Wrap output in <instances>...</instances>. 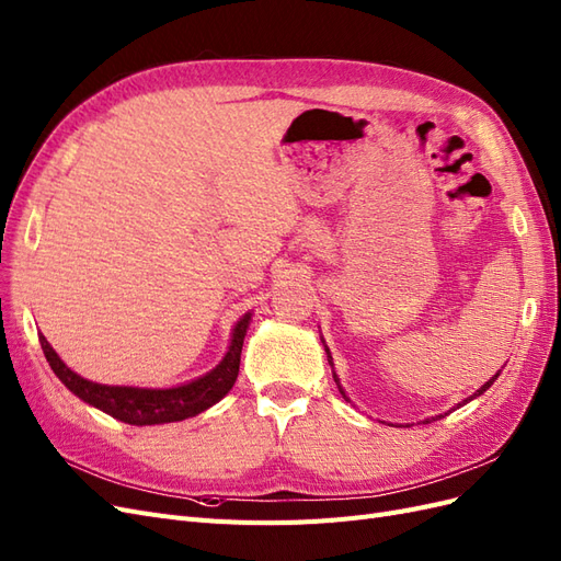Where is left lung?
<instances>
[{
  "label": "left lung",
  "mask_w": 561,
  "mask_h": 561,
  "mask_svg": "<svg viewBox=\"0 0 561 561\" xmlns=\"http://www.w3.org/2000/svg\"><path fill=\"white\" fill-rule=\"evenodd\" d=\"M320 342H322V339H320ZM322 346H325V355H328V363H330V367H332V377H334V381H336V388H339V393H342V396H344V400H346V402H351V398L346 396V390H344L342 381H339V377H336V371H334V363H332V353H330L328 344H325V342H322ZM499 375H501V369H499V371H496V375H494V377H491V379H489V381H486L484 386H480L478 390H474V393H472L470 398H466L463 402H458V404H456V410H458V407H463L466 402H470V400H474V398H480V396L484 393V390H486V388H491V383H494V381L499 379ZM439 419H443V414H439ZM433 421H435V416H433ZM423 423H431V419H426V421H423Z\"/></svg>",
  "instance_id": "1"
}]
</instances>
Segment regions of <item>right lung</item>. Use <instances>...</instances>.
<instances>
[{"mask_svg":"<svg viewBox=\"0 0 561 561\" xmlns=\"http://www.w3.org/2000/svg\"><path fill=\"white\" fill-rule=\"evenodd\" d=\"M252 311L239 318L231 330V342L219 360L206 375L192 379L173 388H140V386H110L83 379L75 369L67 367L60 355L46 342V336L39 334V344L46 355L50 369L56 377L72 390V393L95 410L114 416L116 421L130 423V426H159V423L184 421L206 412L208 407L222 400L236 383L241 365L243 339L250 328Z\"/></svg>","mask_w":561,"mask_h":561,"instance_id":"add662e5","label":"right lung"}]
</instances>
